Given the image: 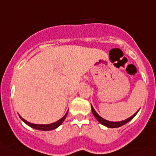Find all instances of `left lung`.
I'll use <instances>...</instances> for the list:
<instances>
[{"mask_svg": "<svg viewBox=\"0 0 156 156\" xmlns=\"http://www.w3.org/2000/svg\"><path fill=\"white\" fill-rule=\"evenodd\" d=\"M91 108H92V112H93V115H94V117L97 119V121H98L100 123H101L102 125L105 126L109 127V128H117V127H120V126H122L125 125L126 123H127L128 122H129L130 120H132V119L134 118V116L136 115V113H137L138 111H139L138 110L137 112H136V113H135L133 115H132L131 117L129 118V119H126V120H124V121L109 122V121H108V120H106V119H104L103 118H101V116L99 115L96 112V111L94 110V108H93V106H92V105H91Z\"/></svg>", "mask_w": 156, "mask_h": 156, "instance_id": "obj_1", "label": "left lung"}]
</instances>
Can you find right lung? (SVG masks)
Returning <instances> with one entry per match:
<instances>
[{"instance_id": "right-lung-1", "label": "right lung", "mask_w": 156, "mask_h": 156, "mask_svg": "<svg viewBox=\"0 0 156 156\" xmlns=\"http://www.w3.org/2000/svg\"><path fill=\"white\" fill-rule=\"evenodd\" d=\"M67 112H68V111L67 112L66 115H65L63 116L62 119H60L59 120H58L57 122H54V123H51V124H46V125L33 124V123H30V122H29L26 121L25 119H23L21 116H20V119H21L22 120H23V121L26 124H27V125H28L29 126L32 127V128L35 129H38V130H43V131H48V130H52V129H56L58 126H59L61 125L62 123H63V122L65 120V119H66V117H67Z\"/></svg>"}]
</instances>
